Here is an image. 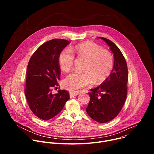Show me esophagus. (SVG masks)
Masks as SVG:
<instances>
[{
	"mask_svg": "<svg viewBox=\"0 0 154 154\" xmlns=\"http://www.w3.org/2000/svg\"><path fill=\"white\" fill-rule=\"evenodd\" d=\"M80 93V91H70L69 92V95H70L71 97H74V96H76L79 95Z\"/></svg>",
	"mask_w": 154,
	"mask_h": 154,
	"instance_id": "1",
	"label": "esophagus"
}]
</instances>
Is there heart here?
I'll return each mask as SVG.
<instances>
[{
  "label": "heart",
  "instance_id": "1",
  "mask_svg": "<svg viewBox=\"0 0 154 154\" xmlns=\"http://www.w3.org/2000/svg\"><path fill=\"white\" fill-rule=\"evenodd\" d=\"M74 55L78 59L85 60V62L83 67L84 72H72L64 78L63 86L69 90L82 88L94 82L96 84L101 83L112 72L114 66L112 54L94 42H85L70 49H63L58 56V64L61 70L68 72L72 68L75 61Z\"/></svg>",
  "mask_w": 154,
  "mask_h": 154
}]
</instances>
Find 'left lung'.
Here are the masks:
<instances>
[{"mask_svg":"<svg viewBox=\"0 0 154 154\" xmlns=\"http://www.w3.org/2000/svg\"><path fill=\"white\" fill-rule=\"evenodd\" d=\"M103 40L114 55V66L109 76L96 88L89 93L90 100L86 110L94 121L106 123L116 118L125 102L127 94L128 69L122 52L112 41Z\"/></svg>","mask_w":154,"mask_h":154,"instance_id":"8db88e82","label":"left lung"}]
</instances>
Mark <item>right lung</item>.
<instances>
[{"mask_svg": "<svg viewBox=\"0 0 154 154\" xmlns=\"http://www.w3.org/2000/svg\"><path fill=\"white\" fill-rule=\"evenodd\" d=\"M70 42L54 39L45 42L28 63L25 95L32 112L41 119L46 121L55 117L70 98L69 92L64 90H58L56 94L52 92L53 88L59 85L58 56Z\"/></svg>", "mask_w": 154, "mask_h": 154, "instance_id": "add662e5", "label": "right lung"}]
</instances>
